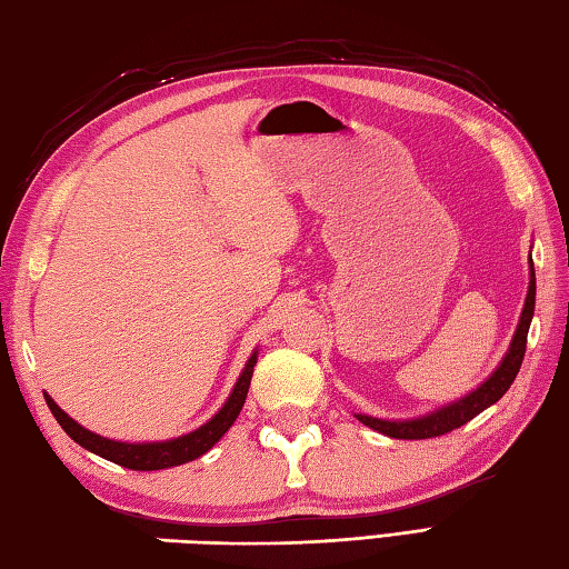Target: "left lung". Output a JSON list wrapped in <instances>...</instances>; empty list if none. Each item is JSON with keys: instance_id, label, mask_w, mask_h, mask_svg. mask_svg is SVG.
I'll return each instance as SVG.
<instances>
[{"instance_id": "8db88e82", "label": "left lung", "mask_w": 569, "mask_h": 569, "mask_svg": "<svg viewBox=\"0 0 569 569\" xmlns=\"http://www.w3.org/2000/svg\"><path fill=\"white\" fill-rule=\"evenodd\" d=\"M532 312H535V267L530 260L528 297H525V307L520 312L516 335H512L510 347L506 351V357H502V361L498 363V369L492 371L483 383L476 386L470 393L460 396L458 401L438 406L436 411H428L416 418H377L369 413H353V416H357L363 426L373 428V431H379L389 438H403V441H421V438L443 436L448 431H453V428L468 423L470 418L483 413L488 406L498 403L502 399V393L510 389V383L516 381L522 357H525V345H528V329L532 321Z\"/></svg>"}]
</instances>
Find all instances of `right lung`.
Here are the masks:
<instances>
[{"label":"right lung","instance_id":"1","mask_svg":"<svg viewBox=\"0 0 569 569\" xmlns=\"http://www.w3.org/2000/svg\"><path fill=\"white\" fill-rule=\"evenodd\" d=\"M254 363H257V349L250 353V359L244 363L240 379L234 381L232 393L228 396V401L222 403V409L212 416L210 421L196 428V431L178 438H168V441H148V443L113 441V438L93 433L89 428H83L79 421H73L67 411L59 409V403L53 401L49 393H44V399L49 403L53 418H57L59 426L69 433L71 441H77L81 448H86V451H91L96 456L111 460V463H118L131 470H163V468L190 463V460L208 453L210 448L220 441L224 431L234 423V418L240 416L244 399H248Z\"/></svg>","mask_w":569,"mask_h":569}]
</instances>
